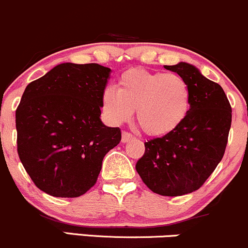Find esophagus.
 Segmentation results:
<instances>
[{"mask_svg": "<svg viewBox=\"0 0 248 248\" xmlns=\"http://www.w3.org/2000/svg\"><path fill=\"white\" fill-rule=\"evenodd\" d=\"M134 138H135L134 135L130 134V132L124 131L123 135H122V142H123V143H127V142H130V140H134Z\"/></svg>", "mask_w": 248, "mask_h": 248, "instance_id": "esophagus-1", "label": "esophagus"}]
</instances>
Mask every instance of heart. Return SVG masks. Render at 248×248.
<instances>
[{"instance_id": "b5f03b06", "label": "heart", "mask_w": 248, "mask_h": 248, "mask_svg": "<svg viewBox=\"0 0 248 248\" xmlns=\"http://www.w3.org/2000/svg\"><path fill=\"white\" fill-rule=\"evenodd\" d=\"M190 89L176 73L151 72L135 67L118 79V90L108 86L102 95L104 113L113 123L129 121L137 110V122L151 136L177 129L190 110Z\"/></svg>"}]
</instances>
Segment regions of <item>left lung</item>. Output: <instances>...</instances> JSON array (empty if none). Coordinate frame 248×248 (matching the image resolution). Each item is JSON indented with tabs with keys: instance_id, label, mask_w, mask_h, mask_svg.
<instances>
[{
	"instance_id": "1",
	"label": "left lung",
	"mask_w": 248,
	"mask_h": 248,
	"mask_svg": "<svg viewBox=\"0 0 248 248\" xmlns=\"http://www.w3.org/2000/svg\"><path fill=\"white\" fill-rule=\"evenodd\" d=\"M188 82L190 110L174 131L144 143L136 170L146 187L162 196H181L202 187L222 159L232 108L222 87L187 62L164 66Z\"/></svg>"
}]
</instances>
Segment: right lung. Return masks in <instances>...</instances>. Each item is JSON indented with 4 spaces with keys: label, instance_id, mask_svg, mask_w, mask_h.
Returning <instances> with one entry per match:
<instances>
[{
    "label": "right lung",
    "instance_id": "add662e5",
    "mask_svg": "<svg viewBox=\"0 0 248 248\" xmlns=\"http://www.w3.org/2000/svg\"><path fill=\"white\" fill-rule=\"evenodd\" d=\"M111 70L60 63L27 85L15 113L17 154L40 190L78 198L97 182L103 158L122 140L100 121Z\"/></svg>",
    "mask_w": 248,
    "mask_h": 248
}]
</instances>
